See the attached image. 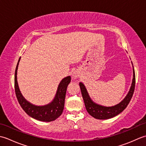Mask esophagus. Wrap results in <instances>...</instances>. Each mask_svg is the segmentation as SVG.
I'll return each mask as SVG.
<instances>
[{
  "label": "esophagus",
  "instance_id": "esophagus-1",
  "mask_svg": "<svg viewBox=\"0 0 146 146\" xmlns=\"http://www.w3.org/2000/svg\"><path fill=\"white\" fill-rule=\"evenodd\" d=\"M80 76V73L78 70H75L72 73V78L73 79H77Z\"/></svg>",
  "mask_w": 146,
  "mask_h": 146
}]
</instances>
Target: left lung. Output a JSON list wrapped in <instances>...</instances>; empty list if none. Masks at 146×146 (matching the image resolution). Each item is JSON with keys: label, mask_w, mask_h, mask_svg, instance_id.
<instances>
[{"label": "left lung", "mask_w": 146, "mask_h": 146, "mask_svg": "<svg viewBox=\"0 0 146 146\" xmlns=\"http://www.w3.org/2000/svg\"><path fill=\"white\" fill-rule=\"evenodd\" d=\"M135 85V76L134 68L133 67V79L132 85L126 97L123 98L122 101H121L119 104H118L114 106L111 107H105L102 105L97 104L93 102L91 98L90 97L88 93L86 90L85 85L83 83L80 82V86L81 89L82 95L84 101L86 109L88 113L93 117L97 119L105 120L108 119L113 117H115L117 115L120 113L125 109L129 104L134 94Z\"/></svg>", "instance_id": "left-lung-1"}]
</instances>
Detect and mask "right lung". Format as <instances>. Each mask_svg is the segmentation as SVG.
<instances>
[{"label": "right lung", "mask_w": 146, "mask_h": 146, "mask_svg": "<svg viewBox=\"0 0 146 146\" xmlns=\"http://www.w3.org/2000/svg\"><path fill=\"white\" fill-rule=\"evenodd\" d=\"M20 60L21 58L18 61L16 68H15L14 78L15 92L19 103L23 109L25 111V112L33 119L42 121V122H51V121L55 120L63 113L66 89L68 84L71 82V76H66L61 80L58 85L56 94L53 100L51 103L43 105V106H37L27 101L21 94L19 88L17 73Z\"/></svg>", "instance_id": "right-lung-1"}]
</instances>
